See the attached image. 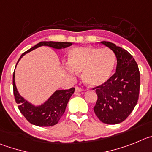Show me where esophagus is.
Listing matches in <instances>:
<instances>
[{
  "label": "esophagus",
  "instance_id": "1",
  "mask_svg": "<svg viewBox=\"0 0 152 152\" xmlns=\"http://www.w3.org/2000/svg\"><path fill=\"white\" fill-rule=\"evenodd\" d=\"M83 88H81V87H76V89H75V91H76V92H81V91H83Z\"/></svg>",
  "mask_w": 152,
  "mask_h": 152
}]
</instances>
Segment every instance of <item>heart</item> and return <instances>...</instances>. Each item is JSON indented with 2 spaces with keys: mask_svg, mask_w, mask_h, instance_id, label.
Segmentation results:
<instances>
[{
  "mask_svg": "<svg viewBox=\"0 0 152 152\" xmlns=\"http://www.w3.org/2000/svg\"><path fill=\"white\" fill-rule=\"evenodd\" d=\"M70 67L77 72H83L85 83L91 87H97L106 83L111 76L116 64V55L107 48H76L68 55Z\"/></svg>",
  "mask_w": 152,
  "mask_h": 152,
  "instance_id": "1",
  "label": "heart"
}]
</instances>
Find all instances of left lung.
I'll return each instance as SVG.
<instances>
[{"label": "left lung", "mask_w": 152, "mask_h": 152, "mask_svg": "<svg viewBox=\"0 0 152 152\" xmlns=\"http://www.w3.org/2000/svg\"><path fill=\"white\" fill-rule=\"evenodd\" d=\"M117 57L116 73L95 89L98 100L94 111L102 123L117 124L132 113L139 99L140 73L138 64L125 49L109 42H101Z\"/></svg>", "instance_id": "1"}]
</instances>
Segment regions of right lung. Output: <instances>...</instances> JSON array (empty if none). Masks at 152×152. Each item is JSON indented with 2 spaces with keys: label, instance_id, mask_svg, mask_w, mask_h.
Wrapping results in <instances>:
<instances>
[{
  "label": "right lung",
  "instance_id": "right-lung-1",
  "mask_svg": "<svg viewBox=\"0 0 152 152\" xmlns=\"http://www.w3.org/2000/svg\"><path fill=\"white\" fill-rule=\"evenodd\" d=\"M70 45H72L71 42H41L23 53L18 62L26 54L41 46H48L55 49H62ZM13 88L15 101L18 104L19 110L22 114L30 124L39 126H51L57 124L65 112L69 98L75 91L74 88L66 90H57L45 103L39 106H35L26 101L19 94L15 84V71L13 76Z\"/></svg>",
  "mask_w": 152,
  "mask_h": 152
}]
</instances>
